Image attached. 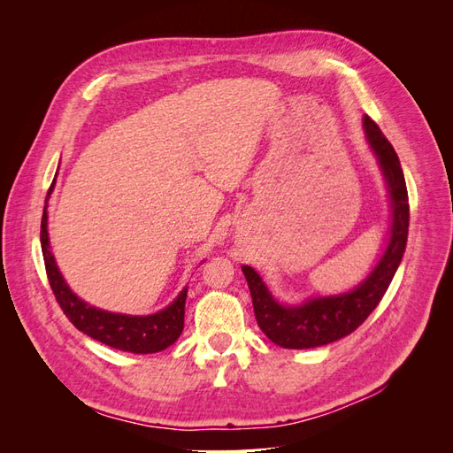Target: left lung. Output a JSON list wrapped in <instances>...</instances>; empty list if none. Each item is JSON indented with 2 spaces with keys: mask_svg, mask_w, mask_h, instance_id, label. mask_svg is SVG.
<instances>
[{
  "mask_svg": "<svg viewBox=\"0 0 453 453\" xmlns=\"http://www.w3.org/2000/svg\"><path fill=\"white\" fill-rule=\"evenodd\" d=\"M363 127L389 190L393 223L388 250L381 255L374 270L368 273V278L353 291L334 296L310 298L300 306L280 304L258 273L251 266H242L250 285L260 331L281 348H318L351 334L380 304L403 260L410 223L404 173L393 145L386 140L376 122L370 117H365Z\"/></svg>",
  "mask_w": 453,
  "mask_h": 453,
  "instance_id": "8db88e82",
  "label": "left lung"
}]
</instances>
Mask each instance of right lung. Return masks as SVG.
<instances>
[{"instance_id":"obj_1","label":"right lung","mask_w":453,"mask_h":453,"mask_svg":"<svg viewBox=\"0 0 453 453\" xmlns=\"http://www.w3.org/2000/svg\"><path fill=\"white\" fill-rule=\"evenodd\" d=\"M54 188V181L47 193V200ZM47 200L43 219H41V250H43V260L50 289L57 296L65 318L70 319L81 333L102 342V344L130 353H157L172 346L183 333L185 319V298L187 287L180 293L173 303L153 315H125L98 310L83 303L70 287L64 281L62 273L54 263L49 245L47 232Z\"/></svg>"}]
</instances>
